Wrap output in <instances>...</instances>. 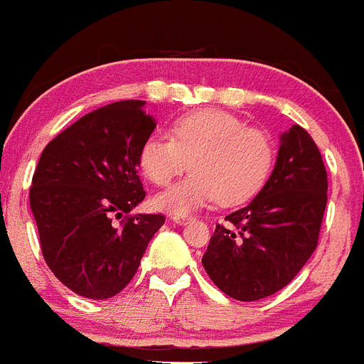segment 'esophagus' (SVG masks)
Masks as SVG:
<instances>
[{"instance_id": "1", "label": "esophagus", "mask_w": 364, "mask_h": 364, "mask_svg": "<svg viewBox=\"0 0 364 364\" xmlns=\"http://www.w3.org/2000/svg\"><path fill=\"white\" fill-rule=\"evenodd\" d=\"M171 219L174 220L176 224H179V226H183V224L190 223V219H192V217H190V215H179V213H178V215H172Z\"/></svg>"}]
</instances>
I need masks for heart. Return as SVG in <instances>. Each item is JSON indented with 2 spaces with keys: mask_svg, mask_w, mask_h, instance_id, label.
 <instances>
[{
  "mask_svg": "<svg viewBox=\"0 0 364 364\" xmlns=\"http://www.w3.org/2000/svg\"><path fill=\"white\" fill-rule=\"evenodd\" d=\"M192 174L154 198L168 213H188L219 199L237 206L264 188L274 165V145L260 129L219 109L183 114L168 125V138L149 136L138 151L141 174L165 186L186 168Z\"/></svg>",
  "mask_w": 364,
  "mask_h": 364,
  "instance_id": "1",
  "label": "heart"
}]
</instances>
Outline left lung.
<instances>
[{"label":"left lung","mask_w":364,"mask_h":364,"mask_svg":"<svg viewBox=\"0 0 364 364\" xmlns=\"http://www.w3.org/2000/svg\"><path fill=\"white\" fill-rule=\"evenodd\" d=\"M327 171L307 131L280 136L277 163L264 188L217 224L203 266L223 293L240 301L274 294L289 284L320 237L327 206Z\"/></svg>","instance_id":"1"}]
</instances>
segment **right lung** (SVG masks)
<instances>
[{
  "mask_svg": "<svg viewBox=\"0 0 364 364\" xmlns=\"http://www.w3.org/2000/svg\"><path fill=\"white\" fill-rule=\"evenodd\" d=\"M144 104L113 102L84 114L44 147L33 172L30 208L44 260L91 300L124 289L165 223L161 213L131 215L145 199L138 151L156 129Z\"/></svg>",
  "mask_w": 364,
  "mask_h": 364,
  "instance_id": "obj_1",
  "label": "right lung"
}]
</instances>
